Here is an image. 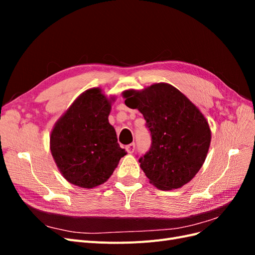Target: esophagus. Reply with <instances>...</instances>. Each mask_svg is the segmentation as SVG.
Returning a JSON list of instances; mask_svg holds the SVG:
<instances>
[{"label":"esophagus","mask_w":255,"mask_h":255,"mask_svg":"<svg viewBox=\"0 0 255 255\" xmlns=\"http://www.w3.org/2000/svg\"><path fill=\"white\" fill-rule=\"evenodd\" d=\"M126 149H127V151H128V153H133L134 150H135V143L133 142V143L128 144V145L126 146Z\"/></svg>","instance_id":"obj_1"}]
</instances>
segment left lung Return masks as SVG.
<instances>
[{
    "instance_id": "left-lung-1",
    "label": "left lung",
    "mask_w": 255,
    "mask_h": 255,
    "mask_svg": "<svg viewBox=\"0 0 255 255\" xmlns=\"http://www.w3.org/2000/svg\"><path fill=\"white\" fill-rule=\"evenodd\" d=\"M126 105L137 109L151 136L140 167L161 190L182 187L202 167L211 143V129L202 113L181 91L165 83L142 91L123 92Z\"/></svg>"
}]
</instances>
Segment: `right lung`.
<instances>
[{
	"mask_svg": "<svg viewBox=\"0 0 255 255\" xmlns=\"http://www.w3.org/2000/svg\"><path fill=\"white\" fill-rule=\"evenodd\" d=\"M111 102L99 88L85 91L54 127L52 155L65 179L92 188L110 179L126 150L110 125Z\"/></svg>",
	"mask_w": 255,
	"mask_h": 255,
	"instance_id": "1",
	"label": "right lung"
}]
</instances>
